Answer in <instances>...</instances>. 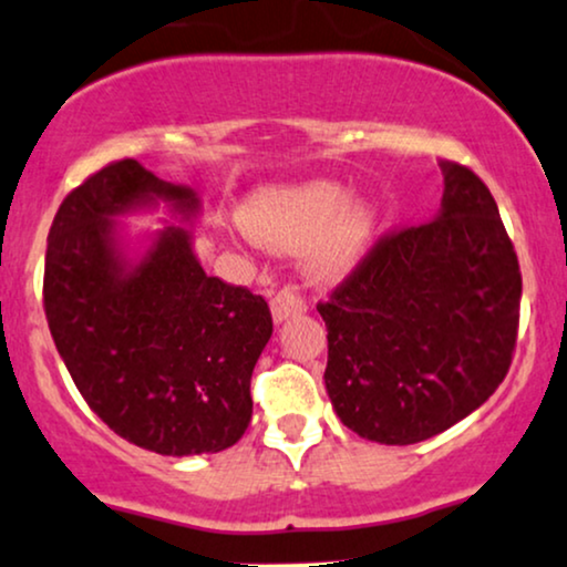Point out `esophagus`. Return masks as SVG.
<instances>
[{"label": "esophagus", "instance_id": "1", "mask_svg": "<svg viewBox=\"0 0 567 567\" xmlns=\"http://www.w3.org/2000/svg\"><path fill=\"white\" fill-rule=\"evenodd\" d=\"M269 308H271V319H275V324H282V321H288L290 317H300V313H306V300L296 296L290 288H285L271 296Z\"/></svg>", "mask_w": 567, "mask_h": 567}]
</instances>
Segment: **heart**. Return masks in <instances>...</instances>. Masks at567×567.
<instances>
[{"label":"heart","instance_id":"obj_1","mask_svg":"<svg viewBox=\"0 0 567 567\" xmlns=\"http://www.w3.org/2000/svg\"><path fill=\"white\" fill-rule=\"evenodd\" d=\"M250 238L277 250H298L313 282H340L374 246L379 212L371 200L350 198L346 185L324 181L261 185L240 204Z\"/></svg>","mask_w":567,"mask_h":567}]
</instances>
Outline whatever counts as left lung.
Here are the masks:
<instances>
[{
  "label": "left lung",
  "mask_w": 567,
  "mask_h": 567,
  "mask_svg": "<svg viewBox=\"0 0 567 567\" xmlns=\"http://www.w3.org/2000/svg\"><path fill=\"white\" fill-rule=\"evenodd\" d=\"M432 221L363 259L329 303L327 395L363 440L413 444L484 405L518 334L520 269L497 204L468 167L440 162Z\"/></svg>",
  "instance_id": "left-lung-1"
}]
</instances>
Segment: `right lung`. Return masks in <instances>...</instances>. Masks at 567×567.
<instances>
[{"instance_id": "right-lung-1", "label": "right lung", "mask_w": 567, "mask_h": 567, "mask_svg": "<svg viewBox=\"0 0 567 567\" xmlns=\"http://www.w3.org/2000/svg\"><path fill=\"white\" fill-rule=\"evenodd\" d=\"M159 205L162 231L118 221ZM198 217L196 190L123 159L62 200L47 240V321L75 386L114 434L172 457L246 434L250 374L271 337L267 300L200 267Z\"/></svg>"}]
</instances>
